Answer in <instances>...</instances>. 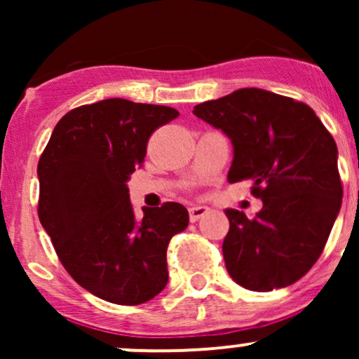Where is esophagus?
Wrapping results in <instances>:
<instances>
[{
  "mask_svg": "<svg viewBox=\"0 0 359 359\" xmlns=\"http://www.w3.org/2000/svg\"><path fill=\"white\" fill-rule=\"evenodd\" d=\"M208 212H209V208H205V205H192V208L189 209V219H191V222H196L203 216H205Z\"/></svg>",
  "mask_w": 359,
  "mask_h": 359,
  "instance_id": "esophagus-1",
  "label": "esophagus"
}]
</instances>
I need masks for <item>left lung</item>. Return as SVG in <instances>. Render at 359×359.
Returning <instances> with one entry per match:
<instances>
[{"instance_id": "1", "label": "left lung", "mask_w": 359, "mask_h": 359, "mask_svg": "<svg viewBox=\"0 0 359 359\" xmlns=\"http://www.w3.org/2000/svg\"><path fill=\"white\" fill-rule=\"evenodd\" d=\"M192 113L231 140L228 182L253 180L263 201L253 219L224 211L226 270L248 290L292 285L320 257L343 203L334 138L307 104L265 89H238Z\"/></svg>"}]
</instances>
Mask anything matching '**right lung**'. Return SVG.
<instances>
[{
    "mask_svg": "<svg viewBox=\"0 0 359 359\" xmlns=\"http://www.w3.org/2000/svg\"><path fill=\"white\" fill-rule=\"evenodd\" d=\"M177 116L119 97L79 106L57 123L40 156V222L69 275L102 300L138 306L167 285V246L189 212L165 203L137 219L126 182L151 133Z\"/></svg>",
    "mask_w": 359,
    "mask_h": 359,
    "instance_id": "add662e5",
    "label": "right lung"
}]
</instances>
